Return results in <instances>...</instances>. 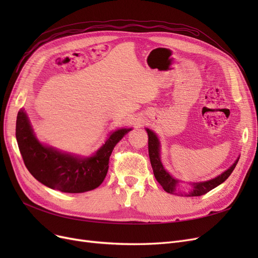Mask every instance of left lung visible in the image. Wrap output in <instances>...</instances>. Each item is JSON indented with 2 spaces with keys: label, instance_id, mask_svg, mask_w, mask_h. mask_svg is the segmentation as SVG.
Returning <instances> with one entry per match:
<instances>
[{
  "label": "left lung",
  "instance_id": "1",
  "mask_svg": "<svg viewBox=\"0 0 258 258\" xmlns=\"http://www.w3.org/2000/svg\"><path fill=\"white\" fill-rule=\"evenodd\" d=\"M147 135H148V154H150V159H151V165L153 168V172L154 175L157 179V182L162 186V188L165 189L167 192L172 194V195H177V184L178 181L175 178H173L171 176L167 171L163 168L161 160H160V143L159 140L156 136L154 132L150 129H146ZM240 158V157H239ZM239 158L233 162V165L228 168L227 170L223 172L222 174H220L218 176H216L215 178L209 179V181L206 182H200V183H192V190L187 195V196L190 197H196V196H202L207 192H209L210 190H212L213 188H215L216 186H218L220 184H222L223 182H225L226 179L229 177V175L231 174V172L233 171V169L236 168L237 163L239 161Z\"/></svg>",
  "mask_w": 258,
  "mask_h": 258
}]
</instances>
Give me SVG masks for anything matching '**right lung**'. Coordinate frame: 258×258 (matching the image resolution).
<instances>
[{"mask_svg": "<svg viewBox=\"0 0 258 258\" xmlns=\"http://www.w3.org/2000/svg\"><path fill=\"white\" fill-rule=\"evenodd\" d=\"M130 130L122 128L114 131L95 155L81 158L40 143L22 108L16 121L17 143L29 172L49 188L70 194L92 190L101 185L115 145Z\"/></svg>", "mask_w": 258, "mask_h": 258, "instance_id": "add662e5", "label": "right lung"}]
</instances>
